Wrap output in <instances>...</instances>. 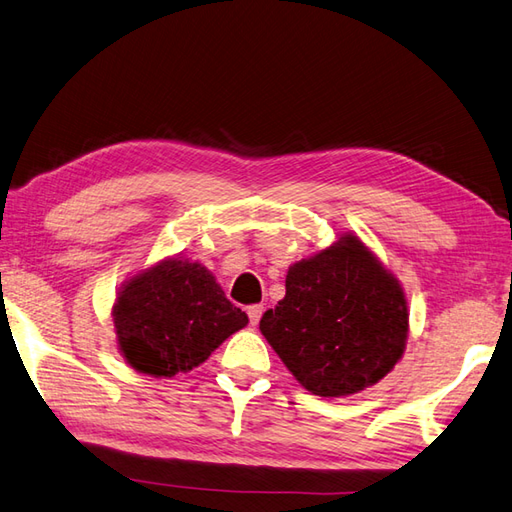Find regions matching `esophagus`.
Instances as JSON below:
<instances>
[{
  "label": "esophagus",
  "instance_id": "1",
  "mask_svg": "<svg viewBox=\"0 0 512 512\" xmlns=\"http://www.w3.org/2000/svg\"><path fill=\"white\" fill-rule=\"evenodd\" d=\"M263 310H265V306H263V304H252V306H247V317H249V323H252V326H258L260 317H263Z\"/></svg>",
  "mask_w": 512,
  "mask_h": 512
}]
</instances>
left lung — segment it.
<instances>
[{
  "label": "left lung",
  "instance_id": "1",
  "mask_svg": "<svg viewBox=\"0 0 512 512\" xmlns=\"http://www.w3.org/2000/svg\"><path fill=\"white\" fill-rule=\"evenodd\" d=\"M282 363L321 397L376 384L402 358L408 310L400 284L356 236L286 273V295L260 319Z\"/></svg>",
  "mask_w": 512,
  "mask_h": 512
}]
</instances>
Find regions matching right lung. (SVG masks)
<instances>
[{
  "label": "right lung",
  "instance_id": "obj_1",
  "mask_svg": "<svg viewBox=\"0 0 512 512\" xmlns=\"http://www.w3.org/2000/svg\"><path fill=\"white\" fill-rule=\"evenodd\" d=\"M119 347L141 373L171 378L202 365L230 334L247 326L213 273L171 258L132 278L115 308Z\"/></svg>",
  "mask_w": 512,
  "mask_h": 512
}]
</instances>
